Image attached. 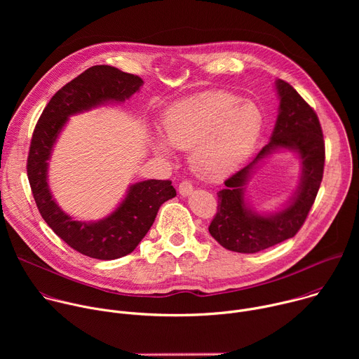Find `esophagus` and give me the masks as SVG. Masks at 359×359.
Segmentation results:
<instances>
[{"mask_svg": "<svg viewBox=\"0 0 359 359\" xmlns=\"http://www.w3.org/2000/svg\"><path fill=\"white\" fill-rule=\"evenodd\" d=\"M193 191V184L189 182V180H183L180 184H179V194L186 197V196H190Z\"/></svg>", "mask_w": 359, "mask_h": 359, "instance_id": "34e87169", "label": "esophagus"}]
</instances>
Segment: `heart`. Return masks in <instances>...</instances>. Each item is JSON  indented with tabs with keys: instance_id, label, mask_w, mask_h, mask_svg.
I'll use <instances>...</instances> for the list:
<instances>
[{
	"instance_id": "1",
	"label": "heart",
	"mask_w": 359,
	"mask_h": 359,
	"mask_svg": "<svg viewBox=\"0 0 359 359\" xmlns=\"http://www.w3.org/2000/svg\"><path fill=\"white\" fill-rule=\"evenodd\" d=\"M264 126L259 107L230 92H206L177 102L163 116L165 137L155 136L153 150L169 156L172 147L191 150L196 172L220 180L251 155Z\"/></svg>"
}]
</instances>
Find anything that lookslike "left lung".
<instances>
[{
	"label": "left lung",
	"mask_w": 359,
	"mask_h": 359,
	"mask_svg": "<svg viewBox=\"0 0 359 359\" xmlns=\"http://www.w3.org/2000/svg\"><path fill=\"white\" fill-rule=\"evenodd\" d=\"M276 89L280 105L271 137L252 162L224 182L226 187L217 193V213L209 226L212 237L236 252H259L294 237L309 216L323 180L325 143L317 114L285 81L277 79ZM278 149L297 153L300 182L283 210L262 214L245 200V186L253 170Z\"/></svg>",
	"instance_id": "1"
}]
</instances>
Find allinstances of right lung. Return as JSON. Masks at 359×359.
<instances>
[{"mask_svg": "<svg viewBox=\"0 0 359 359\" xmlns=\"http://www.w3.org/2000/svg\"><path fill=\"white\" fill-rule=\"evenodd\" d=\"M142 85L137 75L109 65H95L50 97L34 129L27 173L36 208L58 237L92 259L115 260L132 252L155 222L159 208L176 196V190L170 180L137 182L129 186L111 215L96 222H79L67 215L53 197L48 186V161L69 116L125 102Z\"/></svg>", "mask_w": 359, "mask_h": 359, "instance_id": "add662e5", "label": "right lung"}]
</instances>
